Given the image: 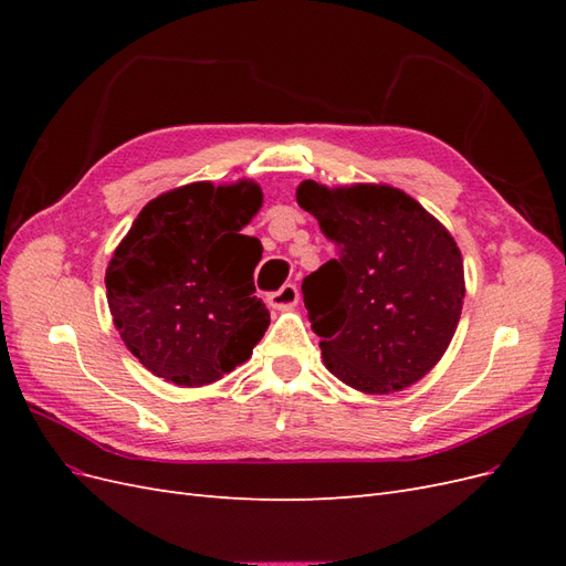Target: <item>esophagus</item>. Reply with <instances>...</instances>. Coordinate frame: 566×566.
<instances>
[{
	"label": "esophagus",
	"mask_w": 566,
	"mask_h": 566,
	"mask_svg": "<svg viewBox=\"0 0 566 566\" xmlns=\"http://www.w3.org/2000/svg\"><path fill=\"white\" fill-rule=\"evenodd\" d=\"M300 300V290L295 283H285L276 293H269L266 302L273 306V310H290V306H295Z\"/></svg>",
	"instance_id": "esophagus-1"
}]
</instances>
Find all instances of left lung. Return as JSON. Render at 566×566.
<instances>
[{"label":"left lung","instance_id":"left-lung-1","mask_svg":"<svg viewBox=\"0 0 566 566\" xmlns=\"http://www.w3.org/2000/svg\"><path fill=\"white\" fill-rule=\"evenodd\" d=\"M297 202L335 245L333 260L302 281L325 366L366 394L418 382L447 352L465 297L451 233L391 186L310 179Z\"/></svg>","mask_w":566,"mask_h":566}]
</instances>
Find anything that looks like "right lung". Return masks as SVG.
I'll list each match as a JSON object with an SVG mask.
<instances>
[{"instance_id":"obj_1","label":"right lung","mask_w":566,"mask_h":566,"mask_svg":"<svg viewBox=\"0 0 566 566\" xmlns=\"http://www.w3.org/2000/svg\"><path fill=\"white\" fill-rule=\"evenodd\" d=\"M262 205L254 181L188 184L150 200L106 271L127 349L158 378L200 387L248 361L269 328L254 297L262 243L241 233Z\"/></svg>"}]
</instances>
